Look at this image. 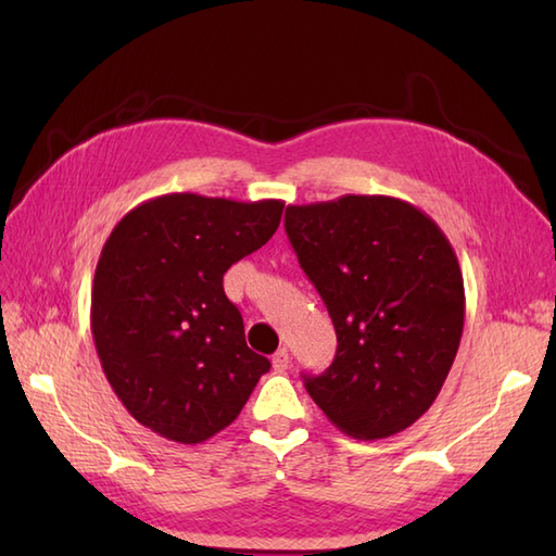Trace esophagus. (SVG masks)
Segmentation results:
<instances>
[{"mask_svg": "<svg viewBox=\"0 0 556 556\" xmlns=\"http://www.w3.org/2000/svg\"><path fill=\"white\" fill-rule=\"evenodd\" d=\"M271 368H275L277 372L289 370V351L287 349H279L275 356H271Z\"/></svg>", "mask_w": 556, "mask_h": 556, "instance_id": "obj_1", "label": "esophagus"}]
</instances>
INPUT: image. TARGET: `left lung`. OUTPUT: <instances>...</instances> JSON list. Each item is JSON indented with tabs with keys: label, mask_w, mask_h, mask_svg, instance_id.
Here are the masks:
<instances>
[{
	"label": "left lung",
	"mask_w": 556,
	"mask_h": 556,
	"mask_svg": "<svg viewBox=\"0 0 556 556\" xmlns=\"http://www.w3.org/2000/svg\"><path fill=\"white\" fill-rule=\"evenodd\" d=\"M285 229L337 329L305 389L332 425L382 440L440 394L464 334V277L444 231L406 200L341 195L289 205Z\"/></svg>",
	"instance_id": "1"
}]
</instances>
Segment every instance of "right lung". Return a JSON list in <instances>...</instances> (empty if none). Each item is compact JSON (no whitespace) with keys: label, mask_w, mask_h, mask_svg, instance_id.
Segmentation results:
<instances>
[{"label":"right lung","mask_w":556,"mask_h":556,"mask_svg":"<svg viewBox=\"0 0 556 556\" xmlns=\"http://www.w3.org/2000/svg\"><path fill=\"white\" fill-rule=\"evenodd\" d=\"M281 200L169 193L112 229L92 279L90 329L102 370L131 416L200 444L245 406L269 361L245 344L224 271L263 248Z\"/></svg>","instance_id":"right-lung-1"}]
</instances>
